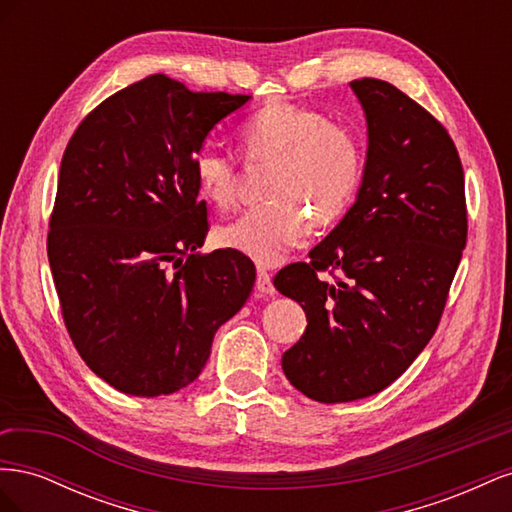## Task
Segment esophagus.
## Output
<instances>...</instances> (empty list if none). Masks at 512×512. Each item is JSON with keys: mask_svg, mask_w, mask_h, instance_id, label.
Instances as JSON below:
<instances>
[{"mask_svg": "<svg viewBox=\"0 0 512 512\" xmlns=\"http://www.w3.org/2000/svg\"><path fill=\"white\" fill-rule=\"evenodd\" d=\"M256 292H258V297H273V294H275V286L271 282V275L265 269H258Z\"/></svg>", "mask_w": 512, "mask_h": 512, "instance_id": "obj_1", "label": "esophagus"}]
</instances>
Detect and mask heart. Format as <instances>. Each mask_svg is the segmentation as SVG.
<instances>
[{"instance_id": "obj_1", "label": "heart", "mask_w": 512, "mask_h": 512, "mask_svg": "<svg viewBox=\"0 0 512 512\" xmlns=\"http://www.w3.org/2000/svg\"><path fill=\"white\" fill-rule=\"evenodd\" d=\"M247 162H273L269 203L243 211L220 228L218 239L258 265H277L290 247L318 226L342 218L361 181L359 138L344 123L297 104L275 102L247 117L237 130ZM198 190L215 207L235 200L239 168L224 151L205 147L194 158Z\"/></svg>"}]
</instances>
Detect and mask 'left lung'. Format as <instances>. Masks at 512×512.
<instances>
[{
  "label": "left lung",
  "mask_w": 512,
  "mask_h": 512,
  "mask_svg": "<svg viewBox=\"0 0 512 512\" xmlns=\"http://www.w3.org/2000/svg\"><path fill=\"white\" fill-rule=\"evenodd\" d=\"M367 121L354 205L275 288L307 316L282 356L294 389L320 404L376 395L436 333L468 237L466 183L453 138L404 91L350 83ZM339 270L335 283L318 270Z\"/></svg>",
  "instance_id": "obj_1"
}]
</instances>
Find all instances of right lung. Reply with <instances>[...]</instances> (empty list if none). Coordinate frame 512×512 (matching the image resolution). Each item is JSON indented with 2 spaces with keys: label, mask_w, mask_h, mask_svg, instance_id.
I'll list each match as a JSON object with an SVG mask.
<instances>
[{
  "label": "right lung",
  "mask_w": 512,
  "mask_h": 512,
  "mask_svg": "<svg viewBox=\"0 0 512 512\" xmlns=\"http://www.w3.org/2000/svg\"><path fill=\"white\" fill-rule=\"evenodd\" d=\"M250 98L151 74L96 106L64 151L49 265L76 350L121 393L194 382L254 288L241 252L194 254L209 230L194 158Z\"/></svg>",
  "instance_id": "add662e5"
}]
</instances>
